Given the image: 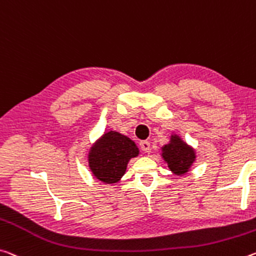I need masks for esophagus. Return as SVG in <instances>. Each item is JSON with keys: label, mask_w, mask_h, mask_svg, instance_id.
I'll return each mask as SVG.
<instances>
[{"label": "esophagus", "mask_w": 256, "mask_h": 256, "mask_svg": "<svg viewBox=\"0 0 256 256\" xmlns=\"http://www.w3.org/2000/svg\"><path fill=\"white\" fill-rule=\"evenodd\" d=\"M140 148L144 152H149L150 150V142L147 140H144V141H140Z\"/></svg>", "instance_id": "1"}]
</instances>
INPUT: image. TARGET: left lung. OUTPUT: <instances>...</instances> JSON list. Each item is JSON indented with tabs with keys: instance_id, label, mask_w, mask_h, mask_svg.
I'll return each instance as SVG.
<instances>
[{
	"instance_id": "1",
	"label": "left lung",
	"mask_w": 256,
	"mask_h": 256,
	"mask_svg": "<svg viewBox=\"0 0 256 256\" xmlns=\"http://www.w3.org/2000/svg\"><path fill=\"white\" fill-rule=\"evenodd\" d=\"M163 158L173 173L181 176L189 171L196 155L192 147L184 144L178 136H172L171 142L163 147Z\"/></svg>"
}]
</instances>
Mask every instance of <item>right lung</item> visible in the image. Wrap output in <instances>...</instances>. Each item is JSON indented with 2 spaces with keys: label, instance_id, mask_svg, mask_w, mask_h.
Returning a JSON list of instances; mask_svg holds the SVG:
<instances>
[{
  "label": "right lung",
  "instance_id": "obj_1",
  "mask_svg": "<svg viewBox=\"0 0 256 256\" xmlns=\"http://www.w3.org/2000/svg\"><path fill=\"white\" fill-rule=\"evenodd\" d=\"M138 154L139 149L130 138L110 131L91 148L88 166L98 180L116 184L126 171L128 160Z\"/></svg>",
  "mask_w": 256,
  "mask_h": 256
}]
</instances>
